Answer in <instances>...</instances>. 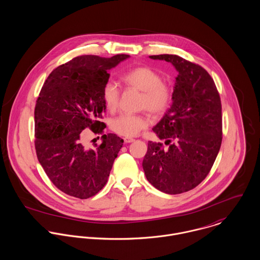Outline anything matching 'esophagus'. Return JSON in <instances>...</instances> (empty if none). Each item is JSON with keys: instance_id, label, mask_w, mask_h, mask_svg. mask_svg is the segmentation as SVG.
I'll use <instances>...</instances> for the list:
<instances>
[{"instance_id": "34e87169", "label": "esophagus", "mask_w": 260, "mask_h": 260, "mask_svg": "<svg viewBox=\"0 0 260 260\" xmlns=\"http://www.w3.org/2000/svg\"><path fill=\"white\" fill-rule=\"evenodd\" d=\"M133 141H135V139H133V138H130V137H125L124 138V142L125 143H131Z\"/></svg>"}]
</instances>
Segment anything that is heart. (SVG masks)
Instances as JSON below:
<instances>
[{"label": "heart", "mask_w": 260, "mask_h": 260, "mask_svg": "<svg viewBox=\"0 0 260 260\" xmlns=\"http://www.w3.org/2000/svg\"><path fill=\"white\" fill-rule=\"evenodd\" d=\"M126 88L142 92L140 108L146 109L153 116H161L167 111L172 102V91L163 83V78L154 69L140 66L128 70L120 77ZM104 104L108 111H115L119 105V90L117 86L108 82L102 90ZM149 125L148 116L144 114H121L113 118L110 128L116 134L124 137H133Z\"/></svg>", "instance_id": "b5f03b06"}]
</instances>
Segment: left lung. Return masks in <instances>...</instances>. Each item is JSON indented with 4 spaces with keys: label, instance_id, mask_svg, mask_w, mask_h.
Segmentation results:
<instances>
[{
    "label": "left lung",
    "instance_id": "left-lung-1",
    "mask_svg": "<svg viewBox=\"0 0 260 260\" xmlns=\"http://www.w3.org/2000/svg\"><path fill=\"white\" fill-rule=\"evenodd\" d=\"M149 57L170 62L178 76L172 106L153 128L169 147L149 141L142 166L155 188L180 194L200 184L217 157L222 142L220 96L211 76L198 64L177 55Z\"/></svg>",
    "mask_w": 260,
    "mask_h": 260
}]
</instances>
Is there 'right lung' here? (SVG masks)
<instances>
[{
	"instance_id": "obj_1",
	"label": "right lung",
	"mask_w": 260,
	"mask_h": 260,
	"mask_svg": "<svg viewBox=\"0 0 260 260\" xmlns=\"http://www.w3.org/2000/svg\"><path fill=\"white\" fill-rule=\"evenodd\" d=\"M129 57H76L53 70L41 89L35 107L38 160L52 183L70 196L90 198L108 180L124 140L103 134L100 145L87 148L83 130L103 133L106 125L98 120L106 109L103 87L109 70Z\"/></svg>"
}]
</instances>
